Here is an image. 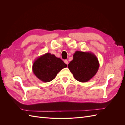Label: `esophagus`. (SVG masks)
<instances>
[{"mask_svg": "<svg viewBox=\"0 0 125 125\" xmlns=\"http://www.w3.org/2000/svg\"><path fill=\"white\" fill-rule=\"evenodd\" d=\"M64 62H65V63L66 64V65H68V62L67 60H64Z\"/></svg>", "mask_w": 125, "mask_h": 125, "instance_id": "obj_1", "label": "esophagus"}]
</instances>
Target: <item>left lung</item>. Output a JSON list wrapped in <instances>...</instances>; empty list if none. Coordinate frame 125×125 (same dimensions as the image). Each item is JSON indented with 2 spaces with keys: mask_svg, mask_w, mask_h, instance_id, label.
<instances>
[{
  "mask_svg": "<svg viewBox=\"0 0 125 125\" xmlns=\"http://www.w3.org/2000/svg\"><path fill=\"white\" fill-rule=\"evenodd\" d=\"M100 64L97 57L91 52L76 51L73 60L68 65L75 80L86 82L91 79L99 70Z\"/></svg>",
  "mask_w": 125,
  "mask_h": 125,
  "instance_id": "obj_1",
  "label": "left lung"
}]
</instances>
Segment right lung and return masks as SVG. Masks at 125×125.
I'll return each mask as SVG.
<instances>
[{
	"label": "right lung",
	"instance_id": "obj_1",
	"mask_svg": "<svg viewBox=\"0 0 125 125\" xmlns=\"http://www.w3.org/2000/svg\"><path fill=\"white\" fill-rule=\"evenodd\" d=\"M67 67V65L61 59L47 52L35 60L32 71L39 80L48 82L54 79L59 72Z\"/></svg>",
	"mask_w": 125,
	"mask_h": 125
}]
</instances>
